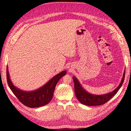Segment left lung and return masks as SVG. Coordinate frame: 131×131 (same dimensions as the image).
I'll use <instances>...</instances> for the list:
<instances>
[{
    "label": "left lung",
    "mask_w": 131,
    "mask_h": 131,
    "mask_svg": "<svg viewBox=\"0 0 131 131\" xmlns=\"http://www.w3.org/2000/svg\"><path fill=\"white\" fill-rule=\"evenodd\" d=\"M125 71L124 73V75L118 87L113 91L111 92L108 94L102 95H95L90 94L84 90L79 83V81L75 77H73L74 84V92L75 95L80 101V102L87 106H99L102 105L107 102L114 95L118 92L119 88L123 85L125 78Z\"/></svg>",
    "instance_id": "1"
}]
</instances>
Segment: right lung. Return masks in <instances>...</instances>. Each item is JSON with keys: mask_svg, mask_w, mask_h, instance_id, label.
Returning a JSON list of instances; mask_svg holds the SVG:
<instances>
[{"mask_svg": "<svg viewBox=\"0 0 131 131\" xmlns=\"http://www.w3.org/2000/svg\"><path fill=\"white\" fill-rule=\"evenodd\" d=\"M66 71H63L57 74L52 79L39 89L32 92H25L19 90L13 85L10 81L7 67V81L10 90L20 102L28 107H38L47 105L51 100L54 90L61 78L65 76Z\"/></svg>", "mask_w": 131, "mask_h": 131, "instance_id": "obj_1", "label": "right lung"}]
</instances>
